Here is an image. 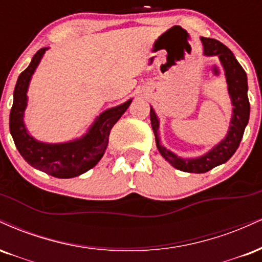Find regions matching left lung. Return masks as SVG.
Here are the masks:
<instances>
[{
  "instance_id": "left-lung-1",
  "label": "left lung",
  "mask_w": 262,
  "mask_h": 262,
  "mask_svg": "<svg viewBox=\"0 0 262 262\" xmlns=\"http://www.w3.org/2000/svg\"><path fill=\"white\" fill-rule=\"evenodd\" d=\"M204 44L205 55L214 56L217 55L226 70L227 82H228V91L232 98V103L234 105L233 109L232 125H230L228 135L220 144H217L213 149L210 150L207 155L200 157L196 159H185L175 156L170 150L165 149L159 143L158 136V119L155 112L150 107V124H152L153 132L156 136V144L159 153L163 156L165 161L170 163L174 168L179 169L186 173H206L217 165L223 164L235 153L244 135L245 126L248 125L249 115H250V103L248 99V78L247 73L242 64L236 61L233 52L226 45L218 41L216 39L201 38Z\"/></svg>"
}]
</instances>
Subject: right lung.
<instances>
[{"label": "right lung", "instance_id": "1", "mask_svg": "<svg viewBox=\"0 0 262 262\" xmlns=\"http://www.w3.org/2000/svg\"><path fill=\"white\" fill-rule=\"evenodd\" d=\"M45 50L46 48L40 49L33 56L29 66L18 77L13 93V105L9 114V131L17 149L32 167L52 177L69 179L85 173L100 161L109 143L113 126L127 110L131 100L104 112L81 140L60 144L38 142L28 135L23 124V114L27 106V89L30 77Z\"/></svg>", "mask_w": 262, "mask_h": 262}]
</instances>
